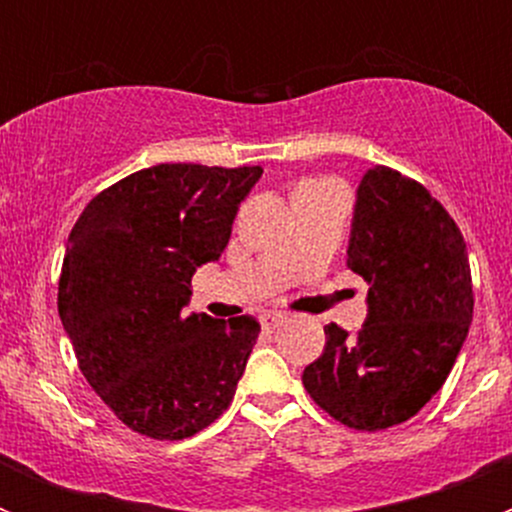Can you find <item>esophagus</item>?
<instances>
[{
    "mask_svg": "<svg viewBox=\"0 0 512 512\" xmlns=\"http://www.w3.org/2000/svg\"><path fill=\"white\" fill-rule=\"evenodd\" d=\"M284 320H287V315H284V312H266V315H261V325H264L266 330L279 328Z\"/></svg>",
    "mask_w": 512,
    "mask_h": 512,
    "instance_id": "34e87169",
    "label": "esophagus"
}]
</instances>
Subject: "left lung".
<instances>
[{
	"instance_id": "1",
	"label": "left lung",
	"mask_w": 512,
	"mask_h": 512,
	"mask_svg": "<svg viewBox=\"0 0 512 512\" xmlns=\"http://www.w3.org/2000/svg\"><path fill=\"white\" fill-rule=\"evenodd\" d=\"M346 264L369 282V315L356 338L325 325L323 356L302 384L330 418L374 433L443 387L472 323V271L454 217L390 166L361 179Z\"/></svg>"
}]
</instances>
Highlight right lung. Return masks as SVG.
I'll return each mask as SVG.
<instances>
[{"mask_svg":"<svg viewBox=\"0 0 512 512\" xmlns=\"http://www.w3.org/2000/svg\"><path fill=\"white\" fill-rule=\"evenodd\" d=\"M261 166L158 164L84 207L58 279L81 374L130 431L182 441L233 402L259 338L248 315H187L192 274L217 261Z\"/></svg>","mask_w":512,"mask_h":512,"instance_id":"add662e5","label":"right lung"}]
</instances>
